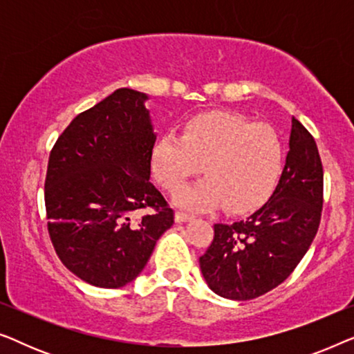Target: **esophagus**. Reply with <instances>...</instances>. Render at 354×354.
Here are the masks:
<instances>
[{
  "instance_id": "1",
  "label": "esophagus",
  "mask_w": 354,
  "mask_h": 354,
  "mask_svg": "<svg viewBox=\"0 0 354 354\" xmlns=\"http://www.w3.org/2000/svg\"><path fill=\"white\" fill-rule=\"evenodd\" d=\"M192 219H193L192 214H187V212H180V211L176 212V222H187Z\"/></svg>"
}]
</instances>
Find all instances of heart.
Masks as SVG:
<instances>
[{
    "label": "heart",
    "mask_w": 354,
    "mask_h": 354,
    "mask_svg": "<svg viewBox=\"0 0 354 354\" xmlns=\"http://www.w3.org/2000/svg\"><path fill=\"white\" fill-rule=\"evenodd\" d=\"M283 158L282 138L270 125L234 113H205L183 124L182 137L164 133L154 145L151 164L154 176L171 192L200 172L203 164L206 178L176 195L182 207L222 205L230 212H246L272 193Z\"/></svg>",
    "instance_id": "b5f03b06"
}]
</instances>
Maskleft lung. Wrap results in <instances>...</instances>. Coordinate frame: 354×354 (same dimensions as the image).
<instances>
[{
    "label": "left lung",
    "instance_id": "left-lung-1",
    "mask_svg": "<svg viewBox=\"0 0 354 354\" xmlns=\"http://www.w3.org/2000/svg\"><path fill=\"white\" fill-rule=\"evenodd\" d=\"M290 151L268 201L246 219L214 224L200 258L207 287L229 299L258 298L293 272L321 222L324 171L313 135L292 119Z\"/></svg>",
    "mask_w": 354,
    "mask_h": 354
}]
</instances>
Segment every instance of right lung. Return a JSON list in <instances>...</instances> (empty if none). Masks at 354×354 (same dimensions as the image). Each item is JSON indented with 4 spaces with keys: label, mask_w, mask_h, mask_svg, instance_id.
Instances as JSON below:
<instances>
[{
    "label": "right lung",
    "mask_w": 354,
    "mask_h": 354,
    "mask_svg": "<svg viewBox=\"0 0 354 354\" xmlns=\"http://www.w3.org/2000/svg\"><path fill=\"white\" fill-rule=\"evenodd\" d=\"M148 96L119 88L84 111L48 159V232L61 263L84 282L120 288L138 277L174 211L149 182L156 142ZM149 209L137 221L134 214Z\"/></svg>",
    "instance_id": "1"
}]
</instances>
